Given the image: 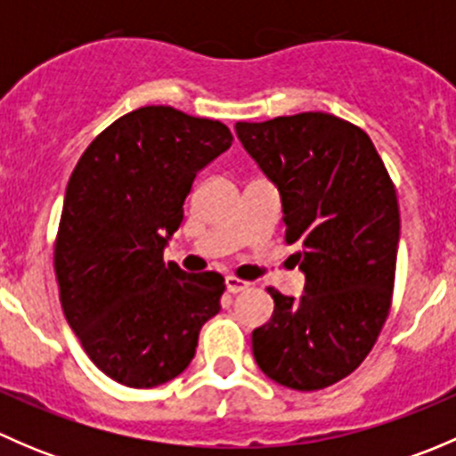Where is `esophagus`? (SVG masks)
<instances>
[{
  "mask_svg": "<svg viewBox=\"0 0 456 456\" xmlns=\"http://www.w3.org/2000/svg\"><path fill=\"white\" fill-rule=\"evenodd\" d=\"M224 284H227L229 293H240V291H247V289L251 287V282L236 278V275H227V278H224Z\"/></svg>",
  "mask_w": 456,
  "mask_h": 456,
  "instance_id": "obj_1",
  "label": "esophagus"
}]
</instances>
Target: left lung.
Wrapping results in <instances>:
<instances>
[{"instance_id": "left-lung-1", "label": "left lung", "mask_w": 456, "mask_h": 456, "mask_svg": "<svg viewBox=\"0 0 456 456\" xmlns=\"http://www.w3.org/2000/svg\"><path fill=\"white\" fill-rule=\"evenodd\" d=\"M247 154L278 187L284 240L305 273L300 297L269 289L273 315L254 330L269 379L320 390L351 375L390 311L399 245L395 185L364 130L326 112L236 123Z\"/></svg>"}]
</instances>
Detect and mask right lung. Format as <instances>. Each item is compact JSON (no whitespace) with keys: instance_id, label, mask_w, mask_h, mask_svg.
<instances>
[{"instance_id":"obj_1","label":"right lung","mask_w":456,"mask_h":456,"mask_svg":"<svg viewBox=\"0 0 456 456\" xmlns=\"http://www.w3.org/2000/svg\"><path fill=\"white\" fill-rule=\"evenodd\" d=\"M227 126L169 105L117 118L87 145L63 199L54 273L63 315L94 366L154 388L194 360L224 278L163 262L196 174L232 147Z\"/></svg>"}]
</instances>
